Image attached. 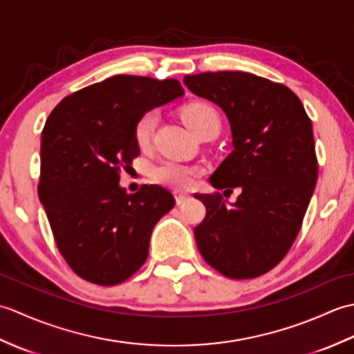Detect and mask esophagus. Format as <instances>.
Instances as JSON below:
<instances>
[{"mask_svg": "<svg viewBox=\"0 0 354 354\" xmlns=\"http://www.w3.org/2000/svg\"><path fill=\"white\" fill-rule=\"evenodd\" d=\"M190 196L189 194H185V193H181V192H175V199H176V204L178 205H181V204H184V202L189 199Z\"/></svg>", "mask_w": 354, "mask_h": 354, "instance_id": "esophagus-1", "label": "esophagus"}]
</instances>
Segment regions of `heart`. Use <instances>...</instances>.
Wrapping results in <instances>:
<instances>
[{"instance_id": "1", "label": "heart", "mask_w": 354, "mask_h": 354, "mask_svg": "<svg viewBox=\"0 0 354 354\" xmlns=\"http://www.w3.org/2000/svg\"><path fill=\"white\" fill-rule=\"evenodd\" d=\"M158 111L150 109L142 112L133 124V140L140 149H147L152 142L158 124ZM183 120L190 129L204 137L207 133H217L221 129V117L217 111L204 102H194L183 109ZM204 169L198 164H185L173 160H164L149 169V176L155 183L171 187L175 190H187L202 175Z\"/></svg>"}]
</instances>
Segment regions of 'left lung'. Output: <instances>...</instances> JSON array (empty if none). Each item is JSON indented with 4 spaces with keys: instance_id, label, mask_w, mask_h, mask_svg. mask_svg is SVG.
I'll return each mask as SVG.
<instances>
[{
    "instance_id": "left-lung-1",
    "label": "left lung",
    "mask_w": 354,
    "mask_h": 354,
    "mask_svg": "<svg viewBox=\"0 0 354 354\" xmlns=\"http://www.w3.org/2000/svg\"><path fill=\"white\" fill-rule=\"evenodd\" d=\"M184 84L230 122L234 150L209 183L243 190L236 205L219 192L194 194L207 208L194 228L198 250L232 280L260 277L284 259L301 230L318 179L312 122L295 93L255 74L202 73Z\"/></svg>"
}]
</instances>
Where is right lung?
I'll use <instances>...</instances> for the list:
<instances>
[{
	"mask_svg": "<svg viewBox=\"0 0 354 354\" xmlns=\"http://www.w3.org/2000/svg\"><path fill=\"white\" fill-rule=\"evenodd\" d=\"M183 94L175 79L118 74L66 95L48 115L37 193L59 252L84 280L120 284L147 260L152 230L175 198L160 185L127 194L118 181L138 156V117Z\"/></svg>",
	"mask_w": 354,
	"mask_h": 354,
	"instance_id": "1",
	"label": "right lung"
}]
</instances>
